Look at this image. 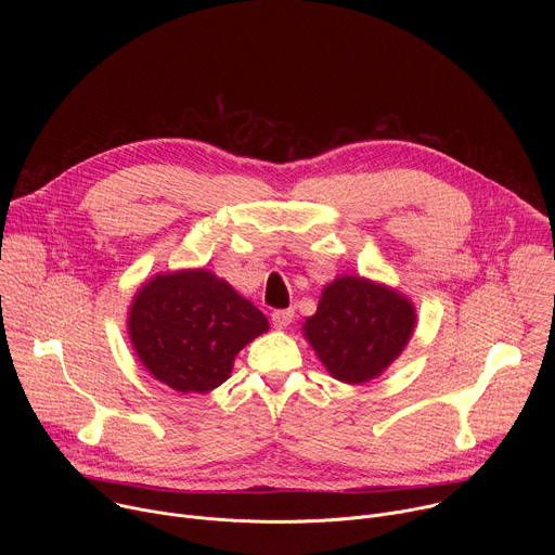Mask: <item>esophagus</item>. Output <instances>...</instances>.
<instances>
[{"label":"esophagus","instance_id":"esophagus-1","mask_svg":"<svg viewBox=\"0 0 555 555\" xmlns=\"http://www.w3.org/2000/svg\"><path fill=\"white\" fill-rule=\"evenodd\" d=\"M294 323V309H276L274 313H272V325L276 327V330H285V327H289Z\"/></svg>","mask_w":555,"mask_h":555}]
</instances>
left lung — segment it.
Instances as JSON below:
<instances>
[{"instance_id":"1","label":"left lung","mask_w":555,"mask_h":555,"mask_svg":"<svg viewBox=\"0 0 555 555\" xmlns=\"http://www.w3.org/2000/svg\"><path fill=\"white\" fill-rule=\"evenodd\" d=\"M415 323L413 302L398 289L345 274L323 289L302 334L332 377L364 384L404 351Z\"/></svg>"}]
</instances>
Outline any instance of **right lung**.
Listing matches in <instances>:
<instances>
[{
	"label": "right lung",
	"mask_w": 555,
	"mask_h": 555,
	"mask_svg": "<svg viewBox=\"0 0 555 555\" xmlns=\"http://www.w3.org/2000/svg\"><path fill=\"white\" fill-rule=\"evenodd\" d=\"M129 338L144 369L178 392H208L234 356L270 330L266 315L212 272L155 274L129 307Z\"/></svg>",
	"instance_id": "right-lung-1"
}]
</instances>
